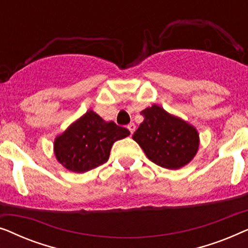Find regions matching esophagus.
<instances>
[{
	"mask_svg": "<svg viewBox=\"0 0 248 248\" xmlns=\"http://www.w3.org/2000/svg\"><path fill=\"white\" fill-rule=\"evenodd\" d=\"M127 128H128V131L131 132V134H133L134 131H135V124L134 123H130V124L127 125Z\"/></svg>",
	"mask_w": 248,
	"mask_h": 248,
	"instance_id": "34e87169",
	"label": "esophagus"
}]
</instances>
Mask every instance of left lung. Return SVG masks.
Masks as SVG:
<instances>
[{
	"instance_id": "1",
	"label": "left lung",
	"mask_w": 248,
	"mask_h": 248,
	"mask_svg": "<svg viewBox=\"0 0 248 248\" xmlns=\"http://www.w3.org/2000/svg\"><path fill=\"white\" fill-rule=\"evenodd\" d=\"M144 121L133 134V140L155 165L178 169L194 158L199 134L192 125L154 105L141 111Z\"/></svg>"
}]
</instances>
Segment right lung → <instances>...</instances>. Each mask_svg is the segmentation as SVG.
Instances as JSON below:
<instances>
[{
	"instance_id": "obj_1",
	"label": "right lung",
	"mask_w": 248,
	"mask_h": 248,
	"mask_svg": "<svg viewBox=\"0 0 248 248\" xmlns=\"http://www.w3.org/2000/svg\"><path fill=\"white\" fill-rule=\"evenodd\" d=\"M127 128L105 122L93 110L87 111L54 142L56 159L66 169L84 172L105 164L114 142L126 138Z\"/></svg>"
}]
</instances>
